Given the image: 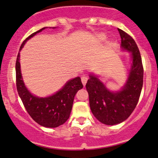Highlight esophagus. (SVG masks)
Here are the masks:
<instances>
[{"mask_svg":"<svg viewBox=\"0 0 158 158\" xmlns=\"http://www.w3.org/2000/svg\"><path fill=\"white\" fill-rule=\"evenodd\" d=\"M81 80H82V84H83L84 85L86 84L87 81H88V77H87L86 76H82V77H81Z\"/></svg>","mask_w":158,"mask_h":158,"instance_id":"obj_1","label":"esophagus"}]
</instances>
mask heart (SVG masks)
I'll return each instance as SVG.
<instances>
[{"mask_svg": "<svg viewBox=\"0 0 158 158\" xmlns=\"http://www.w3.org/2000/svg\"><path fill=\"white\" fill-rule=\"evenodd\" d=\"M102 38H104V36H102Z\"/></svg>", "mask_w": 158, "mask_h": 158, "instance_id": "obj_1", "label": "heart"}]
</instances>
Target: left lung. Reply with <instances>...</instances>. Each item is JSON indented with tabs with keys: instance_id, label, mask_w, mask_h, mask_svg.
I'll list each match as a JSON object with an SVG mask.
<instances>
[{
	"instance_id": "obj_1",
	"label": "left lung",
	"mask_w": 158,
	"mask_h": 158,
	"mask_svg": "<svg viewBox=\"0 0 158 158\" xmlns=\"http://www.w3.org/2000/svg\"><path fill=\"white\" fill-rule=\"evenodd\" d=\"M118 30L122 40L121 47L131 54V68L126 84L121 91L111 92L98 76L90 74L85 85L92 114L108 125H117L128 118L138 104L143 86L144 69L138 46L130 35L121 29Z\"/></svg>"
}]
</instances>
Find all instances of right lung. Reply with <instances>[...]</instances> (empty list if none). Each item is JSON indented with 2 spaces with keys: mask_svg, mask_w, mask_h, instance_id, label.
I'll return each mask as SVG.
<instances>
[{
  "mask_svg": "<svg viewBox=\"0 0 158 158\" xmlns=\"http://www.w3.org/2000/svg\"><path fill=\"white\" fill-rule=\"evenodd\" d=\"M46 27L32 33L23 42L20 50L27 41ZM16 85L25 109L30 117L39 125L47 128H56L64 124L69 118L73 100L76 92L83 85L79 77L68 81L56 93L46 98H39L32 95L25 86L22 79L20 66V53L16 61Z\"/></svg>",
  "mask_w": 158,
  "mask_h": 158,
  "instance_id": "1",
  "label": "right lung"
}]
</instances>
